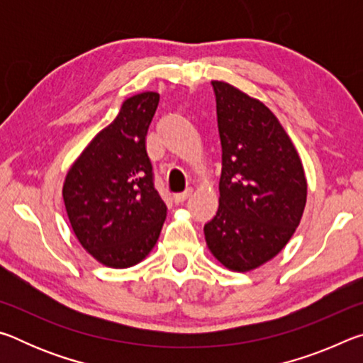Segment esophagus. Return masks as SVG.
I'll use <instances>...</instances> for the list:
<instances>
[{"mask_svg": "<svg viewBox=\"0 0 363 363\" xmlns=\"http://www.w3.org/2000/svg\"><path fill=\"white\" fill-rule=\"evenodd\" d=\"M192 192H194L192 189H186L182 194H176L174 195V201H176V203H184V201H186L189 196L192 195Z\"/></svg>", "mask_w": 363, "mask_h": 363, "instance_id": "1", "label": "esophagus"}]
</instances>
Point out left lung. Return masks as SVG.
Instances as JSON below:
<instances>
[{
	"label": "left lung",
	"instance_id": "8db88e82",
	"mask_svg": "<svg viewBox=\"0 0 363 363\" xmlns=\"http://www.w3.org/2000/svg\"><path fill=\"white\" fill-rule=\"evenodd\" d=\"M223 147L219 208L205 224L213 256L248 272L277 256L303 218L307 182L284 126L261 101L213 82Z\"/></svg>",
	"mask_w": 363,
	"mask_h": 363
}]
</instances>
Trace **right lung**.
I'll list each match as a JSON object with an SVG mask.
<instances>
[{
  "label": "right lung",
  "mask_w": 363,
  "mask_h": 363,
  "mask_svg": "<svg viewBox=\"0 0 363 363\" xmlns=\"http://www.w3.org/2000/svg\"><path fill=\"white\" fill-rule=\"evenodd\" d=\"M158 101L152 91L128 97L65 176L62 195L72 229L107 267L126 269L145 259L167 218L145 150Z\"/></svg>",
  "instance_id": "right-lung-1"
}]
</instances>
